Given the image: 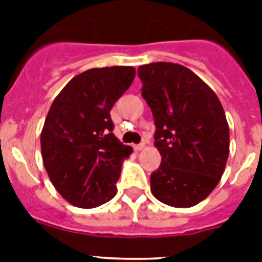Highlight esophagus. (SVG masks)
<instances>
[{"mask_svg":"<svg viewBox=\"0 0 262 262\" xmlns=\"http://www.w3.org/2000/svg\"><path fill=\"white\" fill-rule=\"evenodd\" d=\"M135 149L136 151H143V149H145V141H143V143L140 144H136Z\"/></svg>","mask_w":262,"mask_h":262,"instance_id":"34e87169","label":"esophagus"}]
</instances>
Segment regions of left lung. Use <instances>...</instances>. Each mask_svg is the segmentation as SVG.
<instances>
[{"instance_id":"1","label":"left lung","mask_w":262,"mask_h":262,"mask_svg":"<svg viewBox=\"0 0 262 262\" xmlns=\"http://www.w3.org/2000/svg\"><path fill=\"white\" fill-rule=\"evenodd\" d=\"M137 72L162 156L151 174L152 194L174 208L197 205L219 183L227 163L230 129L223 106L209 85L179 63H148Z\"/></svg>"}]
</instances>
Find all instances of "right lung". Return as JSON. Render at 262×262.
I'll return each mask as SVG.
<instances>
[{
  "label": "right lung",
  "instance_id": "obj_1",
  "mask_svg": "<svg viewBox=\"0 0 262 262\" xmlns=\"http://www.w3.org/2000/svg\"><path fill=\"white\" fill-rule=\"evenodd\" d=\"M133 67L94 68L57 95L40 133L42 159L55 190L79 208H96L117 194L115 182L133 148L113 133L110 111L130 87Z\"/></svg>",
  "mask_w": 262,
  "mask_h": 262
}]
</instances>
